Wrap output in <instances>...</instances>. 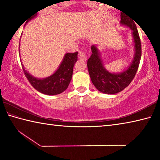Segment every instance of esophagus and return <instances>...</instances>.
I'll return each instance as SVG.
<instances>
[{"label": "esophagus", "instance_id": "obj_1", "mask_svg": "<svg viewBox=\"0 0 160 160\" xmlns=\"http://www.w3.org/2000/svg\"><path fill=\"white\" fill-rule=\"evenodd\" d=\"M78 58L80 60L82 61H86L88 59V55H87L86 52H84V51H80L79 53H78Z\"/></svg>", "mask_w": 160, "mask_h": 160}]
</instances>
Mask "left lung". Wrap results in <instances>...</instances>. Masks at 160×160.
Instances as JSON below:
<instances>
[{
    "label": "left lung",
    "mask_w": 160,
    "mask_h": 160,
    "mask_svg": "<svg viewBox=\"0 0 160 160\" xmlns=\"http://www.w3.org/2000/svg\"><path fill=\"white\" fill-rule=\"evenodd\" d=\"M121 23L131 28L135 43L134 58L128 69L120 73L108 71L103 66L98 49L94 45L92 46V55L88 60V68L92 82L97 90L104 94H116L128 87L135 76L141 58V42L134 21L121 12Z\"/></svg>",
    "instance_id": "obj_1"
}]
</instances>
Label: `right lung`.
<instances>
[{
  "mask_svg": "<svg viewBox=\"0 0 160 160\" xmlns=\"http://www.w3.org/2000/svg\"><path fill=\"white\" fill-rule=\"evenodd\" d=\"M37 12L33 16H31L27 22L35 18ZM78 52L66 53L57 70L48 78L43 79L34 78L22 66L24 73L32 87L39 92L47 95L61 94L68 88L71 80L73 66L78 60Z\"/></svg>",
  "mask_w": 160,
  "mask_h": 160,
  "instance_id": "1",
  "label": "right lung"
}]
</instances>
